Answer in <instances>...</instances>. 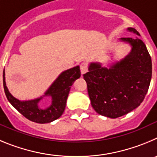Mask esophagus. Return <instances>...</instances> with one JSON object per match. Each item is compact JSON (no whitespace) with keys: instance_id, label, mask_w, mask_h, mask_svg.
<instances>
[{"instance_id":"34e87169","label":"esophagus","mask_w":157,"mask_h":157,"mask_svg":"<svg viewBox=\"0 0 157 157\" xmlns=\"http://www.w3.org/2000/svg\"><path fill=\"white\" fill-rule=\"evenodd\" d=\"M80 72H81V74H84L87 72V64L86 63H82L80 64Z\"/></svg>"}]
</instances>
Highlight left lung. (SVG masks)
<instances>
[{
  "instance_id": "8db88e82",
  "label": "left lung",
  "mask_w": 157,
  "mask_h": 157,
  "mask_svg": "<svg viewBox=\"0 0 157 157\" xmlns=\"http://www.w3.org/2000/svg\"><path fill=\"white\" fill-rule=\"evenodd\" d=\"M127 30L135 33L134 38L123 37L131 52L124 59L104 67L100 63H91L84 74L91 105L96 113L109 118H117L140 105L149 89L152 77V60L146 46L135 28Z\"/></svg>"
}]
</instances>
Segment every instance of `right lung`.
Segmentation results:
<instances>
[{
  "label": "right lung",
  "mask_w": 157,
  "mask_h": 157,
  "mask_svg": "<svg viewBox=\"0 0 157 157\" xmlns=\"http://www.w3.org/2000/svg\"><path fill=\"white\" fill-rule=\"evenodd\" d=\"M80 77L79 66L65 70L59 74L43 95L26 101L15 98L9 92L5 82V70L3 71V84L7 98L14 108L29 121L38 124H47L56 121L63 115L70 87ZM44 97H49L52 98V101L49 107L43 109L39 106V102Z\"/></svg>",
  "instance_id": "obj_1"
}]
</instances>
